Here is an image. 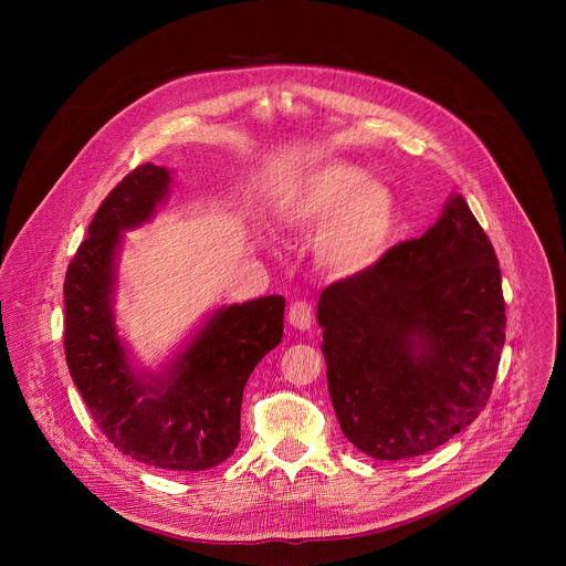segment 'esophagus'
<instances>
[{"label":"esophagus","mask_w":566,"mask_h":566,"mask_svg":"<svg viewBox=\"0 0 566 566\" xmlns=\"http://www.w3.org/2000/svg\"><path fill=\"white\" fill-rule=\"evenodd\" d=\"M287 318H290V324H294L296 328L305 331V328H310L312 323H314V310H312V305L307 301H294L290 305Z\"/></svg>","instance_id":"1"}]
</instances>
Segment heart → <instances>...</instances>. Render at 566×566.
<instances>
[{"label": "heart", "mask_w": 566, "mask_h": 566, "mask_svg": "<svg viewBox=\"0 0 566 566\" xmlns=\"http://www.w3.org/2000/svg\"><path fill=\"white\" fill-rule=\"evenodd\" d=\"M283 220L298 231L326 227L321 235L324 263L342 274L373 265L395 231L392 191L368 180L361 167L326 163L290 193Z\"/></svg>", "instance_id": "heart-1"}]
</instances>
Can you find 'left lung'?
<instances>
[{"instance_id":"left-lung-1","label":"left lung","mask_w":566,"mask_h":566,"mask_svg":"<svg viewBox=\"0 0 566 566\" xmlns=\"http://www.w3.org/2000/svg\"><path fill=\"white\" fill-rule=\"evenodd\" d=\"M331 403L375 460L449 442L490 399L505 342L501 270L462 196L418 240L331 283L318 303Z\"/></svg>"}]
</instances>
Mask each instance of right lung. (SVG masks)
<instances>
[{"instance_id": "obj_1", "label": "right lung", "mask_w": 566, "mask_h": 566, "mask_svg": "<svg viewBox=\"0 0 566 566\" xmlns=\"http://www.w3.org/2000/svg\"><path fill=\"white\" fill-rule=\"evenodd\" d=\"M169 171L139 165L95 211L65 274V357L95 424L124 455L165 471H207L240 442L245 381L283 337V296L222 307L167 377L137 379L117 337L111 292L122 231L155 216Z\"/></svg>"}]
</instances>
